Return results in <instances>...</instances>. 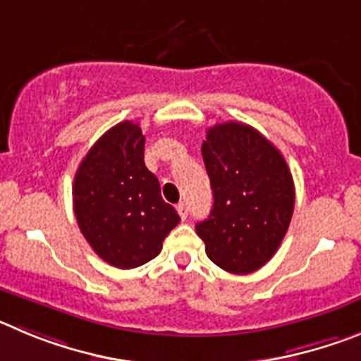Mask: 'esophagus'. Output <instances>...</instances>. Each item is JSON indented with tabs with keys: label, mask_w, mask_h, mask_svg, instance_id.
Listing matches in <instances>:
<instances>
[{
	"label": "esophagus",
	"mask_w": 361,
	"mask_h": 361,
	"mask_svg": "<svg viewBox=\"0 0 361 361\" xmlns=\"http://www.w3.org/2000/svg\"><path fill=\"white\" fill-rule=\"evenodd\" d=\"M176 210H178V214H180V217H181V219H187V204H185V203H178L176 204Z\"/></svg>",
	"instance_id": "1"
}]
</instances>
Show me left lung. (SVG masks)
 <instances>
[{
    "label": "left lung",
    "instance_id": "8db88e82",
    "mask_svg": "<svg viewBox=\"0 0 361 361\" xmlns=\"http://www.w3.org/2000/svg\"><path fill=\"white\" fill-rule=\"evenodd\" d=\"M214 204L197 223L210 261L246 275L274 257L295 209L290 167L268 138L241 122L216 124L201 145Z\"/></svg>",
    "mask_w": 361,
    "mask_h": 361
}]
</instances>
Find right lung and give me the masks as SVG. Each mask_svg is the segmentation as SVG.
<instances>
[{"mask_svg": "<svg viewBox=\"0 0 361 361\" xmlns=\"http://www.w3.org/2000/svg\"><path fill=\"white\" fill-rule=\"evenodd\" d=\"M144 144L140 126L120 122L87 151L73 181L80 232L100 259L120 269L157 257L180 223L173 204L161 200L158 178L145 167Z\"/></svg>", "mask_w": 361, "mask_h": 361, "instance_id": "obj_1", "label": "right lung"}]
</instances>
